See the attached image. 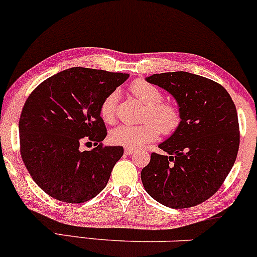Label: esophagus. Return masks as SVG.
Listing matches in <instances>:
<instances>
[{"mask_svg": "<svg viewBox=\"0 0 257 257\" xmlns=\"http://www.w3.org/2000/svg\"><path fill=\"white\" fill-rule=\"evenodd\" d=\"M134 151H135L134 149H132V148H125V149H124V152H125L126 155H132Z\"/></svg>", "mask_w": 257, "mask_h": 257, "instance_id": "1", "label": "esophagus"}]
</instances>
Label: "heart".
<instances>
[{
	"label": "heart",
	"instance_id": "b5f03b06",
	"mask_svg": "<svg viewBox=\"0 0 257 257\" xmlns=\"http://www.w3.org/2000/svg\"><path fill=\"white\" fill-rule=\"evenodd\" d=\"M131 92L143 105L146 106L144 120L140 125H118L109 132V142L125 148H142L152 143L161 133L168 135L176 132L180 124L178 107L171 102H161L162 92L156 86L145 80H137L132 84ZM117 94L112 92L102 101L100 107L101 118L107 123L112 122L115 115Z\"/></svg>",
	"mask_w": 257,
	"mask_h": 257
}]
</instances>
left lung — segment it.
Wrapping results in <instances>:
<instances>
[{
  "label": "left lung",
  "instance_id": "obj_1",
  "mask_svg": "<svg viewBox=\"0 0 257 257\" xmlns=\"http://www.w3.org/2000/svg\"><path fill=\"white\" fill-rule=\"evenodd\" d=\"M178 103L180 124L159 145L142 171L146 193L160 204L187 208L206 201L221 188L239 150L235 105L223 86L188 72L145 78Z\"/></svg>",
  "mask_w": 257,
  "mask_h": 257
}]
</instances>
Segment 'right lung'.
I'll list each match as a JSON object with an SVG mask.
<instances>
[{
  "mask_svg": "<svg viewBox=\"0 0 257 257\" xmlns=\"http://www.w3.org/2000/svg\"><path fill=\"white\" fill-rule=\"evenodd\" d=\"M129 74L74 67L36 87L21 119V154L34 182L53 199L80 204L105 189L122 146L97 145L80 151L81 139L101 143L107 131L102 101Z\"/></svg>",
  "mask_w": 257,
  "mask_h": 257,
  "instance_id": "right-lung-1",
  "label": "right lung"
}]
</instances>
